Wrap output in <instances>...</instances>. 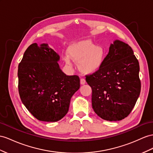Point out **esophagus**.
<instances>
[{
  "mask_svg": "<svg viewBox=\"0 0 153 153\" xmlns=\"http://www.w3.org/2000/svg\"><path fill=\"white\" fill-rule=\"evenodd\" d=\"M85 83H86V81H85V79H84V78H81L80 83L81 85H84V84H85Z\"/></svg>",
  "mask_w": 153,
  "mask_h": 153,
  "instance_id": "1",
  "label": "esophagus"
}]
</instances>
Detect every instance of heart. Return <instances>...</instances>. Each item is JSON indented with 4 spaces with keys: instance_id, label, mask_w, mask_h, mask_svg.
Instances as JSON below:
<instances>
[{
    "instance_id": "obj_1",
    "label": "heart",
    "mask_w": 153,
    "mask_h": 153,
    "mask_svg": "<svg viewBox=\"0 0 153 153\" xmlns=\"http://www.w3.org/2000/svg\"><path fill=\"white\" fill-rule=\"evenodd\" d=\"M68 55L63 56L66 64L72 65L73 60L79 62V68L84 74H93L102 66L105 57V50L97 46L91 40L81 41L74 43L68 49Z\"/></svg>"
}]
</instances>
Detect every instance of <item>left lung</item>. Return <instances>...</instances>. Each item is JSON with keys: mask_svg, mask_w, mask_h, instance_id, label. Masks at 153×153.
Segmentation results:
<instances>
[{"mask_svg": "<svg viewBox=\"0 0 153 153\" xmlns=\"http://www.w3.org/2000/svg\"><path fill=\"white\" fill-rule=\"evenodd\" d=\"M140 66L131 47L116 40L101 68L86 81L92 88V105L101 118L114 121L127 117L141 91Z\"/></svg>", "mask_w": 153, "mask_h": 153, "instance_id": "left-lung-1", "label": "left lung"}]
</instances>
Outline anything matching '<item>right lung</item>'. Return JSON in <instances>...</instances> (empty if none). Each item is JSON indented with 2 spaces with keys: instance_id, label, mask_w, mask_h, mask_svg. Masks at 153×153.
I'll use <instances>...</instances> for the list:
<instances>
[{
  "instance_id": "right-lung-1",
  "label": "right lung",
  "mask_w": 153,
  "mask_h": 153,
  "mask_svg": "<svg viewBox=\"0 0 153 153\" xmlns=\"http://www.w3.org/2000/svg\"><path fill=\"white\" fill-rule=\"evenodd\" d=\"M59 56L47 44L33 43L18 67L19 93L22 103L36 119L56 122L68 111L71 97L80 87L78 76L60 69Z\"/></svg>"
}]
</instances>
